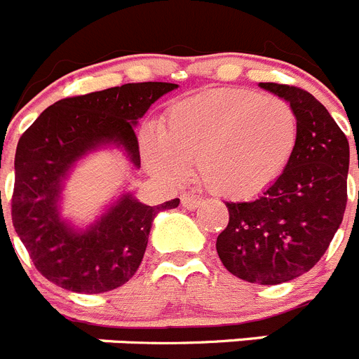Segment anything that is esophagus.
I'll list each match as a JSON object with an SVG mask.
<instances>
[{"instance_id":"esophagus-1","label":"esophagus","mask_w":359,"mask_h":359,"mask_svg":"<svg viewBox=\"0 0 359 359\" xmlns=\"http://www.w3.org/2000/svg\"><path fill=\"white\" fill-rule=\"evenodd\" d=\"M201 199L196 198V196L192 194H183L182 196V205L185 208H189V210H196V208L201 207Z\"/></svg>"}]
</instances>
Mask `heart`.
I'll return each mask as SVG.
<instances>
[{"label":"heart","instance_id":"obj_1","mask_svg":"<svg viewBox=\"0 0 359 359\" xmlns=\"http://www.w3.org/2000/svg\"><path fill=\"white\" fill-rule=\"evenodd\" d=\"M298 142L293 107L250 90H214L170 109L163 128L145 142L149 167L182 177L198 163L199 180L224 198H248L273 185Z\"/></svg>","mask_w":359,"mask_h":359}]
</instances>
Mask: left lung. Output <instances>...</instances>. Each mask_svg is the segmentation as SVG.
Returning a JSON list of instances; mask_svg holds the SVG:
<instances>
[{"label": "left lung", "mask_w": 359, "mask_h": 359, "mask_svg": "<svg viewBox=\"0 0 359 359\" xmlns=\"http://www.w3.org/2000/svg\"><path fill=\"white\" fill-rule=\"evenodd\" d=\"M261 88L287 100L297 113V149L262 196L226 203L230 221L215 248L231 275L273 286L309 271L340 228L347 207L348 142L306 90L277 82H261Z\"/></svg>", "instance_id": "8db88e82"}]
</instances>
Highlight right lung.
<instances>
[{"label":"right lung","instance_id":"add662e5","mask_svg":"<svg viewBox=\"0 0 359 359\" xmlns=\"http://www.w3.org/2000/svg\"><path fill=\"white\" fill-rule=\"evenodd\" d=\"M170 82H136L62 98L19 138L12 224L44 278L75 293H106L123 286L140 266L152 219L180 199L156 207L123 194L97 223L75 230L59 214L62 182L75 161L102 145L126 151L140 167L135 126Z\"/></svg>","mask_w":359,"mask_h":359}]
</instances>
